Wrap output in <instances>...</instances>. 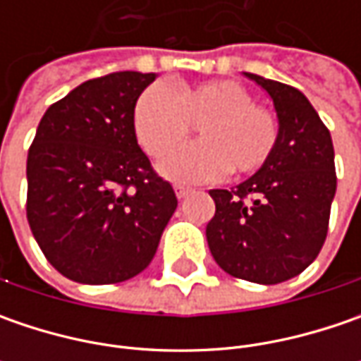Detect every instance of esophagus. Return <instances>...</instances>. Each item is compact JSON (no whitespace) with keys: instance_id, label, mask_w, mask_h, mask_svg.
Masks as SVG:
<instances>
[{"instance_id":"1","label":"esophagus","mask_w":361,"mask_h":361,"mask_svg":"<svg viewBox=\"0 0 361 361\" xmlns=\"http://www.w3.org/2000/svg\"><path fill=\"white\" fill-rule=\"evenodd\" d=\"M174 192H176V197H178V199H185L187 195L192 192V188L183 187V185H176V187H174Z\"/></svg>"}]
</instances>
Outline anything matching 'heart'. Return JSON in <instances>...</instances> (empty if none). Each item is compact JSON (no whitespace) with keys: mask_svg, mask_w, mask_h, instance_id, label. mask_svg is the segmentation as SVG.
Here are the masks:
<instances>
[{"mask_svg":"<svg viewBox=\"0 0 361 361\" xmlns=\"http://www.w3.org/2000/svg\"><path fill=\"white\" fill-rule=\"evenodd\" d=\"M192 124L201 140L174 150L160 171L180 183H204L221 174L241 176L263 169L281 138V120L235 80L185 84L171 90L148 86L134 102L132 128L150 159L166 157Z\"/></svg>","mask_w":361,"mask_h":361,"instance_id":"b5f03b06","label":"heart"}]
</instances>
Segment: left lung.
I'll list each match as a JSON object with an SVG mask.
<instances>
[{"instance_id":"1","label":"left lung","mask_w":361,"mask_h":361,"mask_svg":"<svg viewBox=\"0 0 361 361\" xmlns=\"http://www.w3.org/2000/svg\"><path fill=\"white\" fill-rule=\"evenodd\" d=\"M269 92L281 138L269 162L237 188H215L207 225L219 267L253 283L275 285L307 269L327 237L336 195L331 134L293 86L247 74Z\"/></svg>"}]
</instances>
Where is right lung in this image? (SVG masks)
<instances>
[{"mask_svg":"<svg viewBox=\"0 0 361 361\" xmlns=\"http://www.w3.org/2000/svg\"><path fill=\"white\" fill-rule=\"evenodd\" d=\"M154 74L94 78L46 110L27 152L25 215L63 277L126 281L148 267L176 209L136 142L132 110Z\"/></svg>","mask_w":361,"mask_h":361,"instance_id":"obj_1","label":"right lung"}]
</instances>
